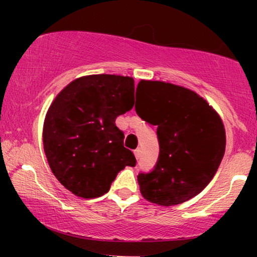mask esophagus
Listing matches in <instances>:
<instances>
[{
  "mask_svg": "<svg viewBox=\"0 0 257 257\" xmlns=\"http://www.w3.org/2000/svg\"><path fill=\"white\" fill-rule=\"evenodd\" d=\"M140 149H137V150H135V151H134V155H135V158H137V159H139V157H140Z\"/></svg>",
  "mask_w": 257,
  "mask_h": 257,
  "instance_id": "34e87169",
  "label": "esophagus"
}]
</instances>
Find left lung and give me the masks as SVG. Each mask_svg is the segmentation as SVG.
<instances>
[{
    "instance_id": "left-lung-1",
    "label": "left lung",
    "mask_w": 257,
    "mask_h": 257,
    "mask_svg": "<svg viewBox=\"0 0 257 257\" xmlns=\"http://www.w3.org/2000/svg\"><path fill=\"white\" fill-rule=\"evenodd\" d=\"M138 116L157 125L159 155L149 173H139L143 197L170 206L197 196L217 172L226 147L219 114L194 91L159 81H140Z\"/></svg>"
}]
</instances>
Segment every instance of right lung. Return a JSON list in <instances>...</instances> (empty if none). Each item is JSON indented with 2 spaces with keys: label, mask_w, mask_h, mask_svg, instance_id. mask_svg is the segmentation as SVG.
<instances>
[{
  "label": "right lung",
  "mask_w": 257,
  "mask_h": 257,
  "mask_svg": "<svg viewBox=\"0 0 257 257\" xmlns=\"http://www.w3.org/2000/svg\"><path fill=\"white\" fill-rule=\"evenodd\" d=\"M134 106V79L91 75L75 79L59 93L47 112L43 147L60 184L82 198L107 193L117 174L135 167L116 125Z\"/></svg>",
  "instance_id": "1"
}]
</instances>
